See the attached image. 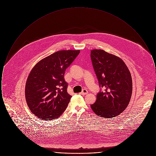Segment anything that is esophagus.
I'll return each instance as SVG.
<instances>
[{"label": "esophagus", "instance_id": "1", "mask_svg": "<svg viewBox=\"0 0 156 156\" xmlns=\"http://www.w3.org/2000/svg\"><path fill=\"white\" fill-rule=\"evenodd\" d=\"M88 93V90H87V89H83V90L80 93V94L82 95H87Z\"/></svg>", "mask_w": 156, "mask_h": 156}]
</instances>
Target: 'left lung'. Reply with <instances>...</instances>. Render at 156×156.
<instances>
[{"mask_svg":"<svg viewBox=\"0 0 156 156\" xmlns=\"http://www.w3.org/2000/svg\"><path fill=\"white\" fill-rule=\"evenodd\" d=\"M92 65L104 89L90 108L97 115L105 118L116 117L125 110L132 94V80L124 61L103 50L90 51Z\"/></svg>","mask_w":156,"mask_h":156,"instance_id":"1","label":"left lung"}]
</instances>
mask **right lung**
Here are the masks:
<instances>
[{
    "label": "right lung",
    "instance_id": "add662e5",
    "mask_svg": "<svg viewBox=\"0 0 156 156\" xmlns=\"http://www.w3.org/2000/svg\"><path fill=\"white\" fill-rule=\"evenodd\" d=\"M80 50H61L40 60L27 79L25 97L31 112L44 120L57 119L66 109L71 98L65 71Z\"/></svg>",
    "mask_w": 156,
    "mask_h": 156
}]
</instances>
